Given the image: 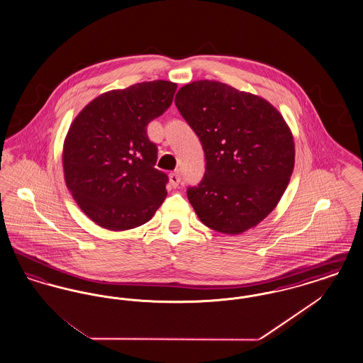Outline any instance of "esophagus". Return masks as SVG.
Masks as SVG:
<instances>
[{
	"label": "esophagus",
	"instance_id": "1",
	"mask_svg": "<svg viewBox=\"0 0 363 363\" xmlns=\"http://www.w3.org/2000/svg\"><path fill=\"white\" fill-rule=\"evenodd\" d=\"M169 182H170V185L173 188H177L179 185V182H181V175H179V173L175 172V173L170 174L169 175Z\"/></svg>",
	"mask_w": 363,
	"mask_h": 363
}]
</instances>
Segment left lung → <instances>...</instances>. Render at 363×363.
<instances>
[{
    "instance_id": "left-lung-1",
    "label": "left lung",
    "mask_w": 363,
    "mask_h": 363,
    "mask_svg": "<svg viewBox=\"0 0 363 363\" xmlns=\"http://www.w3.org/2000/svg\"><path fill=\"white\" fill-rule=\"evenodd\" d=\"M175 106L200 138L207 160L203 181L188 189L199 219L230 235L256 227L290 182V126L264 98L213 80L181 86Z\"/></svg>"
}]
</instances>
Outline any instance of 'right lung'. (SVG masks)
I'll return each instance as SVG.
<instances>
[{
	"label": "right lung",
	"mask_w": 363,
	"mask_h": 363,
	"mask_svg": "<svg viewBox=\"0 0 363 363\" xmlns=\"http://www.w3.org/2000/svg\"><path fill=\"white\" fill-rule=\"evenodd\" d=\"M177 84L144 82L107 91L76 116L64 140L67 188L98 225L125 231L147 223L167 196L147 125L173 102Z\"/></svg>",
	"instance_id": "1"
}]
</instances>
